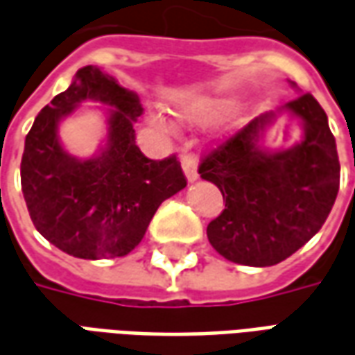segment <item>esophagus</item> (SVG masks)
I'll use <instances>...</instances> for the list:
<instances>
[{
  "label": "esophagus",
  "mask_w": 355,
  "mask_h": 355,
  "mask_svg": "<svg viewBox=\"0 0 355 355\" xmlns=\"http://www.w3.org/2000/svg\"><path fill=\"white\" fill-rule=\"evenodd\" d=\"M182 168H183V172H185V178H187L189 182H195V180H197L198 172H197V158H195V155H191V153H183Z\"/></svg>",
  "instance_id": "obj_1"
}]
</instances>
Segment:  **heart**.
<instances>
[{"mask_svg": "<svg viewBox=\"0 0 355 355\" xmlns=\"http://www.w3.org/2000/svg\"><path fill=\"white\" fill-rule=\"evenodd\" d=\"M223 112V107L220 103L214 101H205V99H197V101H191L187 105H183L178 109V114L189 122H198V124H205V122H212L216 118L220 116ZM153 124L160 128V130H166L168 124L162 116H153Z\"/></svg>", "mask_w": 355, "mask_h": 355, "instance_id": "heart-1", "label": "heart"}]
</instances>
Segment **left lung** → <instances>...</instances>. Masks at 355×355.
<instances>
[{
  "label": "left lung",
  "mask_w": 355,
  "mask_h": 355,
  "mask_svg": "<svg viewBox=\"0 0 355 355\" xmlns=\"http://www.w3.org/2000/svg\"><path fill=\"white\" fill-rule=\"evenodd\" d=\"M283 109L302 122V141L277 153L262 149L270 112L230 135L198 166L225 200L206 235L230 262L268 268L286 260L321 230L338 193L340 162L325 110L311 93Z\"/></svg>",
  "instance_id": "obj_1"
}]
</instances>
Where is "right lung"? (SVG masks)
Returning a JSON list of instances; mask_svg holds the SVG:
<instances>
[{"mask_svg": "<svg viewBox=\"0 0 355 355\" xmlns=\"http://www.w3.org/2000/svg\"><path fill=\"white\" fill-rule=\"evenodd\" d=\"M87 98L113 109L105 149L80 161L62 149L56 128ZM141 112L135 93L89 64L34 120L21 160L22 195L36 230L62 252L84 260L125 256L158 206L187 185L175 155L150 160L135 145Z\"/></svg>", "mask_w": 355, "mask_h": 355, "instance_id": "add662e5", "label": "right lung"}]
</instances>
